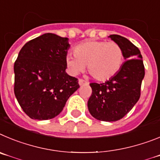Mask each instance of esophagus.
I'll return each instance as SVG.
<instances>
[{
    "label": "esophagus",
    "mask_w": 160,
    "mask_h": 160,
    "mask_svg": "<svg viewBox=\"0 0 160 160\" xmlns=\"http://www.w3.org/2000/svg\"><path fill=\"white\" fill-rule=\"evenodd\" d=\"M85 83H88L86 80H83V79H79V84L80 85H83V84H85Z\"/></svg>",
    "instance_id": "esophagus-1"
}]
</instances>
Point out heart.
<instances>
[{
  "label": "heart",
  "instance_id": "b5f03b06",
  "mask_svg": "<svg viewBox=\"0 0 160 160\" xmlns=\"http://www.w3.org/2000/svg\"><path fill=\"white\" fill-rule=\"evenodd\" d=\"M74 56H66V64L70 72L77 75L88 66L90 76L98 81H107L120 71L124 52L116 42L88 41L77 44L73 49Z\"/></svg>",
  "mask_w": 160,
  "mask_h": 160
}]
</instances>
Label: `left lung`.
<instances>
[{"mask_svg": "<svg viewBox=\"0 0 160 160\" xmlns=\"http://www.w3.org/2000/svg\"><path fill=\"white\" fill-rule=\"evenodd\" d=\"M108 37L121 46L127 60L113 78L102 83H90L92 92L88 108L96 119L112 122L124 117L137 103L145 71L140 51L136 45L119 35Z\"/></svg>", "mask_w": 160, "mask_h": 160, "instance_id": "obj_1", "label": "left lung"}]
</instances>
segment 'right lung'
Wrapping results in <instances>:
<instances>
[{
  "mask_svg": "<svg viewBox=\"0 0 160 160\" xmlns=\"http://www.w3.org/2000/svg\"><path fill=\"white\" fill-rule=\"evenodd\" d=\"M68 39L45 33L22 47L14 63V93L31 119L58 116L68 99L80 88L78 79L68 75Z\"/></svg>",
  "mask_w": 160,
  "mask_h": 160,
  "instance_id": "obj_1",
  "label": "right lung"
}]
</instances>
